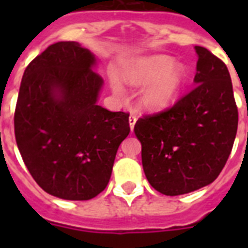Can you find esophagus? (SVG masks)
I'll list each match as a JSON object with an SVG mask.
<instances>
[{"label": "esophagus", "instance_id": "esophagus-1", "mask_svg": "<svg viewBox=\"0 0 248 248\" xmlns=\"http://www.w3.org/2000/svg\"><path fill=\"white\" fill-rule=\"evenodd\" d=\"M136 120H138V117H136L135 114H131V116H130V118H128V122H130V128H131V131L134 130V126H135V124H136Z\"/></svg>", "mask_w": 248, "mask_h": 248}]
</instances>
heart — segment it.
Masks as SVG:
<instances>
[{"label":"heart","mask_w":248,"mask_h":248,"mask_svg":"<svg viewBox=\"0 0 248 248\" xmlns=\"http://www.w3.org/2000/svg\"><path fill=\"white\" fill-rule=\"evenodd\" d=\"M124 79L136 87L148 85L141 93L140 104L148 110L167 108L176 99L185 82L186 72L167 56H149L135 60L124 72ZM113 89L121 93V85L112 79Z\"/></svg>","instance_id":"heart-1"}]
</instances>
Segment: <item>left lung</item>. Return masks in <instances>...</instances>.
Returning <instances> with one entry per match:
<instances>
[{"instance_id": "obj_1", "label": "left lung", "mask_w": 248, "mask_h": 248, "mask_svg": "<svg viewBox=\"0 0 248 248\" xmlns=\"http://www.w3.org/2000/svg\"><path fill=\"white\" fill-rule=\"evenodd\" d=\"M198 55L194 87L171 108L136 121L149 184L180 196L211 184L227 163L238 127L229 71L207 48Z\"/></svg>"}]
</instances>
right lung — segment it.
<instances>
[{
    "mask_svg": "<svg viewBox=\"0 0 248 248\" xmlns=\"http://www.w3.org/2000/svg\"><path fill=\"white\" fill-rule=\"evenodd\" d=\"M95 56L78 42L50 45L25 68L14 128L36 183L51 196L87 201L108 185L128 113L96 104L103 78Z\"/></svg>",
    "mask_w": 248,
    "mask_h": 248,
    "instance_id": "1",
    "label": "right lung"
}]
</instances>
